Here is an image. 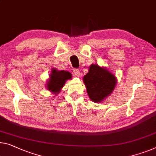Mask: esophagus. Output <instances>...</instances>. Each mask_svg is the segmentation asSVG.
Masks as SVG:
<instances>
[{
    "instance_id": "34e87169",
    "label": "esophagus",
    "mask_w": 156,
    "mask_h": 156,
    "mask_svg": "<svg viewBox=\"0 0 156 156\" xmlns=\"http://www.w3.org/2000/svg\"><path fill=\"white\" fill-rule=\"evenodd\" d=\"M80 75V71L79 69H74L73 70V75L75 76H79Z\"/></svg>"
}]
</instances>
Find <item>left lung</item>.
<instances>
[{
    "label": "left lung",
    "mask_w": 156,
    "mask_h": 156,
    "mask_svg": "<svg viewBox=\"0 0 156 156\" xmlns=\"http://www.w3.org/2000/svg\"><path fill=\"white\" fill-rule=\"evenodd\" d=\"M83 82L91 100L100 102L113 91L116 80L107 69L92 64L89 67V72L83 77Z\"/></svg>",
    "instance_id": "left-lung-1"
}]
</instances>
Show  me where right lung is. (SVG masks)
<instances>
[{
  "instance_id": "1",
  "label": "right lung",
  "mask_w": 156,
  "mask_h": 156,
  "mask_svg": "<svg viewBox=\"0 0 156 156\" xmlns=\"http://www.w3.org/2000/svg\"><path fill=\"white\" fill-rule=\"evenodd\" d=\"M72 77L71 74L67 71H58L52 70L50 75L49 82L47 83V87L48 90H51L54 93L61 91V88L64 86L66 80Z\"/></svg>"
}]
</instances>
